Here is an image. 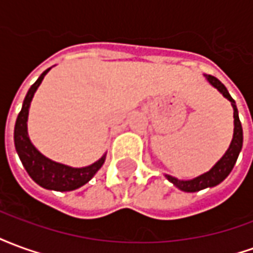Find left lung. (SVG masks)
Masks as SVG:
<instances>
[{"label":"left lung","instance_id":"obj_1","mask_svg":"<svg viewBox=\"0 0 253 253\" xmlns=\"http://www.w3.org/2000/svg\"><path fill=\"white\" fill-rule=\"evenodd\" d=\"M206 78L214 88H217L232 103V107H233L234 111V134L232 143H230V146L226 150V153L223 154L222 159L219 160L209 172L198 176V177L192 179V180H179L176 177L167 175V179L170 183H173L177 188H180L181 191H186V192H195V191H201L203 188H207V187H214L219 184L230 173V170L233 169L234 164L237 161V157H239L240 150H241V146H243V127H241V122L239 119V111H237L234 100L232 99L228 89L225 88V85L218 78H215L214 76H206Z\"/></svg>","mask_w":253,"mask_h":253}]
</instances>
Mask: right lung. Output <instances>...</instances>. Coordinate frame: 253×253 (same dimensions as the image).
<instances>
[{
    "mask_svg": "<svg viewBox=\"0 0 253 253\" xmlns=\"http://www.w3.org/2000/svg\"><path fill=\"white\" fill-rule=\"evenodd\" d=\"M48 70L42 73L41 77L36 80V83L31 86L25 96L23 108L20 111L16 125H14V146L25 170L28 172L31 179L35 183L47 190L73 191L84 186L93 177L94 173L104 164L105 156H103L99 161H96L89 167L72 168V167L48 160L43 154L39 153L35 146L31 143L28 132H27V119H28L31 100Z\"/></svg>",
    "mask_w": 253,
    "mask_h": 253,
    "instance_id": "add662e5",
    "label": "right lung"
}]
</instances>
